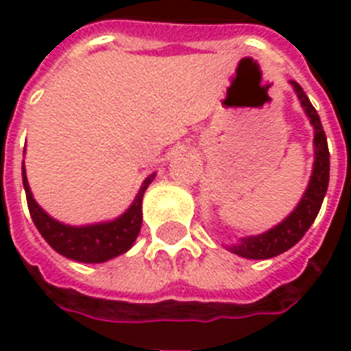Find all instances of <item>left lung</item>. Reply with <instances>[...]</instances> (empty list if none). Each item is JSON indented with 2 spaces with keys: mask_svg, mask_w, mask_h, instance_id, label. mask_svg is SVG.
Returning a JSON list of instances; mask_svg holds the SVG:
<instances>
[{
  "mask_svg": "<svg viewBox=\"0 0 351 351\" xmlns=\"http://www.w3.org/2000/svg\"><path fill=\"white\" fill-rule=\"evenodd\" d=\"M297 97L301 101L304 112L310 118V123L314 125V169L310 176L308 188L304 195L295 206V210L286 220L269 229L267 233L256 237H244L241 243L229 246V252L246 259H269L280 256L291 246L301 241L304 233L316 220L317 213L322 208L327 186H329V148H327V137H325L324 125L319 122L316 108L312 107L308 95L302 92V88L291 80Z\"/></svg>",
  "mask_w": 351,
  "mask_h": 351,
  "instance_id": "8db88e82",
  "label": "left lung"
}]
</instances>
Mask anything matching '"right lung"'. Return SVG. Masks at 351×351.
<instances>
[{
    "label": "right lung",
    "instance_id": "obj_1",
    "mask_svg": "<svg viewBox=\"0 0 351 351\" xmlns=\"http://www.w3.org/2000/svg\"><path fill=\"white\" fill-rule=\"evenodd\" d=\"M152 178L154 175H150L143 182L135 201L120 218L112 221H103V223L75 228V226H65L62 221L54 220L35 203L29 184H27L26 169L22 165V182H24L27 208H29L35 228L39 229L43 239L58 254H62L64 258H69L73 261H80V263H103V261H108V259L130 250L141 231L143 195H145L148 184L152 182Z\"/></svg>",
    "mask_w": 351,
    "mask_h": 351
}]
</instances>
